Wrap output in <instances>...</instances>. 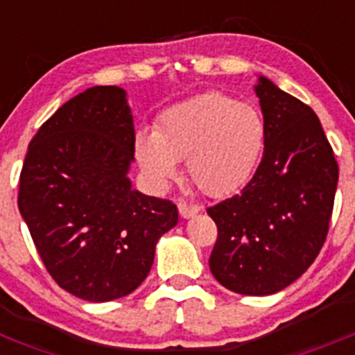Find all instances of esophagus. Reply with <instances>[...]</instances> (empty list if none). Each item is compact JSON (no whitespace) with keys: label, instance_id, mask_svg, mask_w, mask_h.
<instances>
[{"label":"esophagus","instance_id":"esophagus-1","mask_svg":"<svg viewBox=\"0 0 355 355\" xmlns=\"http://www.w3.org/2000/svg\"><path fill=\"white\" fill-rule=\"evenodd\" d=\"M178 209H180V215L183 216V218H192L193 215L199 213V208L193 205H188L187 200H180V202H178Z\"/></svg>","mask_w":355,"mask_h":355}]
</instances>
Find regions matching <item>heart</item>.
<instances>
[{
  "label": "heart",
  "instance_id": "heart-1",
  "mask_svg": "<svg viewBox=\"0 0 355 355\" xmlns=\"http://www.w3.org/2000/svg\"><path fill=\"white\" fill-rule=\"evenodd\" d=\"M265 147L259 112L231 96L208 92L163 110L155 133L135 137V156L147 180L167 187L184 159L188 180L209 197L236 192L254 174Z\"/></svg>",
  "mask_w": 355,
  "mask_h": 355
}]
</instances>
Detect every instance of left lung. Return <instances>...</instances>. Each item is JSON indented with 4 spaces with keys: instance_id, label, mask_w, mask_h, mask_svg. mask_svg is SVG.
<instances>
[{
    "instance_id": "obj_1",
    "label": "left lung",
    "mask_w": 355,
    "mask_h": 355,
    "mask_svg": "<svg viewBox=\"0 0 355 355\" xmlns=\"http://www.w3.org/2000/svg\"><path fill=\"white\" fill-rule=\"evenodd\" d=\"M265 150L252 180L208 208L218 229L209 270L241 295H272L311 266L329 233L338 163L318 117L259 76Z\"/></svg>"
}]
</instances>
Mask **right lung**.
Returning <instances> with one entry per match:
<instances>
[{"mask_svg":"<svg viewBox=\"0 0 355 355\" xmlns=\"http://www.w3.org/2000/svg\"><path fill=\"white\" fill-rule=\"evenodd\" d=\"M133 159V115L119 87L69 99L28 146L19 211L49 275L89 302L137 290L159 236L178 224L171 200L131 188Z\"/></svg>","mask_w":355,"mask_h":355,"instance_id":"add662e5","label":"right lung"}]
</instances>
